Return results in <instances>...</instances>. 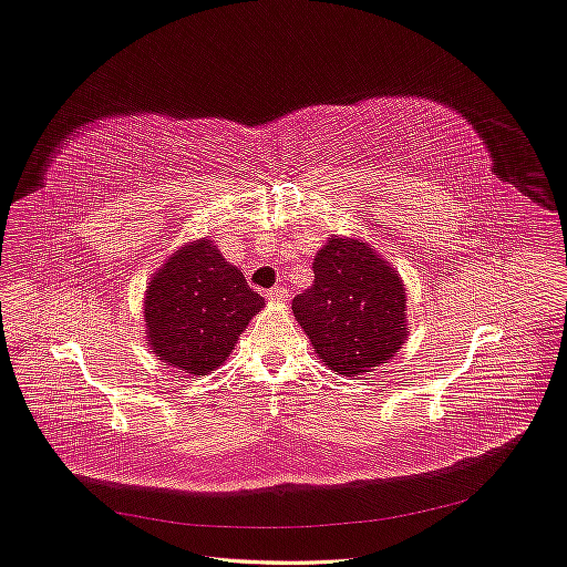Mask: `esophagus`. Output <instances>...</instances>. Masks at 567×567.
I'll return each mask as SVG.
<instances>
[{
	"label": "esophagus",
	"mask_w": 567,
	"mask_h": 567,
	"mask_svg": "<svg viewBox=\"0 0 567 567\" xmlns=\"http://www.w3.org/2000/svg\"><path fill=\"white\" fill-rule=\"evenodd\" d=\"M266 296H268V301L285 303V301H289V289H285V287H276V289H268V291H266Z\"/></svg>",
	"instance_id": "obj_1"
}]
</instances>
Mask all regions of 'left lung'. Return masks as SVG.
<instances>
[{
    "label": "left lung",
    "instance_id": "1",
    "mask_svg": "<svg viewBox=\"0 0 567 567\" xmlns=\"http://www.w3.org/2000/svg\"><path fill=\"white\" fill-rule=\"evenodd\" d=\"M312 271V287L291 310L319 359L344 377L389 363L409 333L400 274L361 238L347 236L317 252Z\"/></svg>",
    "mask_w": 567,
    "mask_h": 567
}]
</instances>
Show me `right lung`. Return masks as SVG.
Returning <instances> with one entry per match:
<instances>
[{
	"label": "right lung",
	"instance_id": "obj_1",
	"mask_svg": "<svg viewBox=\"0 0 567 567\" xmlns=\"http://www.w3.org/2000/svg\"><path fill=\"white\" fill-rule=\"evenodd\" d=\"M264 308L212 238L178 248L148 280L144 321L158 361L206 374L220 368L248 321Z\"/></svg>",
	"mask_w": 567,
	"mask_h": 567
}]
</instances>
